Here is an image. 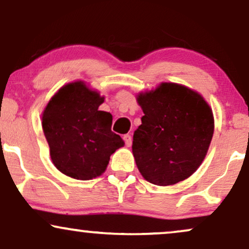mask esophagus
Returning <instances> with one entry per match:
<instances>
[{
	"mask_svg": "<svg viewBox=\"0 0 249 249\" xmlns=\"http://www.w3.org/2000/svg\"><path fill=\"white\" fill-rule=\"evenodd\" d=\"M123 139H124L125 144H126L127 147L131 146V144H132V138H131L130 134H125L124 137H123Z\"/></svg>",
	"mask_w": 249,
	"mask_h": 249,
	"instance_id": "esophagus-1",
	"label": "esophagus"
}]
</instances>
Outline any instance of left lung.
Masks as SVG:
<instances>
[{
  "label": "left lung",
  "mask_w": 249,
  "mask_h": 249,
  "mask_svg": "<svg viewBox=\"0 0 249 249\" xmlns=\"http://www.w3.org/2000/svg\"><path fill=\"white\" fill-rule=\"evenodd\" d=\"M143 116L132 152L147 181L168 186L196 171L208 152L213 116L203 97L190 88L162 83L137 97Z\"/></svg>",
  "instance_id": "8db88e82"
}]
</instances>
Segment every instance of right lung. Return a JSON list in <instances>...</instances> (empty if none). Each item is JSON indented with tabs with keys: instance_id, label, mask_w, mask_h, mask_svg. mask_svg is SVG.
Returning <instances> with one entry per match:
<instances>
[{
	"instance_id": "right-lung-1",
	"label": "right lung",
	"mask_w": 249,
	"mask_h": 249,
	"mask_svg": "<svg viewBox=\"0 0 249 249\" xmlns=\"http://www.w3.org/2000/svg\"><path fill=\"white\" fill-rule=\"evenodd\" d=\"M105 97L83 81L63 86L42 115V128L54 165L69 177L88 180L106 171L124 141L111 131L112 116L99 110Z\"/></svg>"
}]
</instances>
